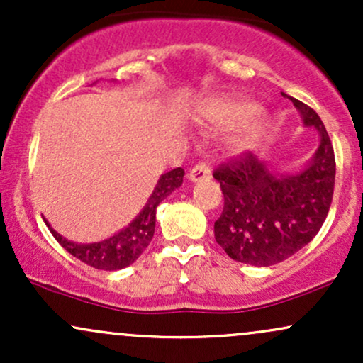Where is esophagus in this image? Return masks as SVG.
<instances>
[{
  "mask_svg": "<svg viewBox=\"0 0 363 363\" xmlns=\"http://www.w3.org/2000/svg\"><path fill=\"white\" fill-rule=\"evenodd\" d=\"M211 177V172L210 169L206 167V165L199 164L196 165V167H193L189 170V174H187V179H189L191 182H199V181H208V179Z\"/></svg>",
  "mask_w": 363,
  "mask_h": 363,
  "instance_id": "obj_1",
  "label": "esophagus"
}]
</instances>
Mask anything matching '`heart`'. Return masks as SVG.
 <instances>
[{"mask_svg": "<svg viewBox=\"0 0 363 363\" xmlns=\"http://www.w3.org/2000/svg\"><path fill=\"white\" fill-rule=\"evenodd\" d=\"M199 121L210 129L232 128L223 138V147L232 155L256 150L268 131V121L257 112V104L242 95L210 99L199 111Z\"/></svg>", "mask_w": 363, "mask_h": 363, "instance_id": "1", "label": "heart"}]
</instances>
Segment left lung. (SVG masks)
Returning a JSON list of instances; mask_svg holds the SVG:
<instances>
[{
	"label": "left lung",
	"mask_w": 363,
	"mask_h": 363,
	"mask_svg": "<svg viewBox=\"0 0 363 363\" xmlns=\"http://www.w3.org/2000/svg\"><path fill=\"white\" fill-rule=\"evenodd\" d=\"M303 128L318 131L319 145L295 172H281L252 153L215 172L223 211L215 239L232 259L272 266L294 256L314 239L326 220L335 189V152L323 121L309 106L289 97Z\"/></svg>",
	"instance_id": "1"
}]
</instances>
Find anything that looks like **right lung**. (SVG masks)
Listing matches in <instances>:
<instances>
[{
    "mask_svg": "<svg viewBox=\"0 0 363 363\" xmlns=\"http://www.w3.org/2000/svg\"><path fill=\"white\" fill-rule=\"evenodd\" d=\"M182 177H184V170L181 167L162 174L160 179L157 181L155 189L150 194L148 201L145 203L143 210L136 215V218L128 227H124L123 230H119L118 234L107 237L101 242H73V240L57 234L48 220H44V222L51 230L54 239L77 259L97 269H106V272L123 269L138 259L141 252L152 242L153 232H155L157 206L170 193H174L177 187H181Z\"/></svg>",
    "mask_w": 363,
    "mask_h": 363,
    "instance_id": "obj_1",
    "label": "right lung"
}]
</instances>
